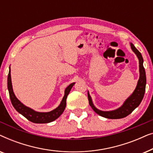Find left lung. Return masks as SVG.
I'll return each instance as SVG.
<instances>
[{
  "label": "left lung",
  "mask_w": 153,
  "mask_h": 153,
  "mask_svg": "<svg viewBox=\"0 0 153 153\" xmlns=\"http://www.w3.org/2000/svg\"><path fill=\"white\" fill-rule=\"evenodd\" d=\"M131 48L132 51L136 53L139 60V72L140 76L139 79L138 81V83L136 89L134 91V93L131 94L130 97L127 98L126 101L124 102L123 106L121 107L118 108V109L114 111H102L98 110L94 106L91 96L89 95V93L88 92V97L89 104L91 106L92 108L94 110V111L99 114L100 116L104 118H109V119H119L125 118L130 114L141 103L142 100H143L144 93L146 91V76L145 69L143 68V59L142 57L141 53L136 49V47L134 46L133 44H130Z\"/></svg>",
  "instance_id": "obj_1"
}]
</instances>
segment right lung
I'll return each mask as SVG.
<instances>
[{
  "mask_svg": "<svg viewBox=\"0 0 153 153\" xmlns=\"http://www.w3.org/2000/svg\"><path fill=\"white\" fill-rule=\"evenodd\" d=\"M74 83H71L66 88L65 91V95L63 98H62L61 103L59 106H58L56 109L50 112L47 113H40L35 111L34 110L31 109V108L27 107L25 105H24L14 95L13 89H12V81H11V74H10V68L9 71V74H8L7 77V88L9 91L10 97V100L12 105L14 107V108L17 111L24 116L25 118L30 120V122H33L34 123H51L52 121L55 120L57 119L60 115L62 114L64 111L65 108L66 106V100L68 97V94L70 93V91L72 89L73 85H74Z\"/></svg>",
  "mask_w": 153,
  "mask_h": 153,
  "instance_id": "right-lung-1",
  "label": "right lung"
}]
</instances>
